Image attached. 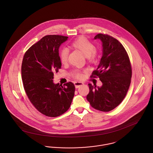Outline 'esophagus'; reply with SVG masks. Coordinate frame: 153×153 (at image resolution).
Instances as JSON below:
<instances>
[{"mask_svg":"<svg viewBox=\"0 0 153 153\" xmlns=\"http://www.w3.org/2000/svg\"><path fill=\"white\" fill-rule=\"evenodd\" d=\"M74 85H75L76 88H78L80 86L83 85H84V83H83V82H81L75 81V82H74Z\"/></svg>","mask_w":153,"mask_h":153,"instance_id":"1","label":"esophagus"}]
</instances>
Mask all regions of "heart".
I'll use <instances>...</instances> for the list:
<instances>
[{"label": "heart", "instance_id": "heart-1", "mask_svg": "<svg viewBox=\"0 0 153 153\" xmlns=\"http://www.w3.org/2000/svg\"><path fill=\"white\" fill-rule=\"evenodd\" d=\"M70 47L81 51L87 58L89 63H95L97 59V52L95 50L94 45L91 43L85 37L81 36L74 40L70 44ZM59 59L62 64H66L68 62V51L65 49H62L59 53ZM72 76L77 79H81L82 74L79 70H75L72 72Z\"/></svg>", "mask_w": 153, "mask_h": 153}]
</instances>
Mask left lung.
<instances>
[{"mask_svg": "<svg viewBox=\"0 0 153 153\" xmlns=\"http://www.w3.org/2000/svg\"><path fill=\"white\" fill-rule=\"evenodd\" d=\"M94 39L102 41L103 53L91 78L98 77L102 85L97 87L89 84L87 99L94 108L108 112L120 105L127 95L132 76L131 62L124 47L115 38L98 33Z\"/></svg>", "mask_w": 153, "mask_h": 153, "instance_id": "left-lung-1", "label": "left lung"}]
</instances>
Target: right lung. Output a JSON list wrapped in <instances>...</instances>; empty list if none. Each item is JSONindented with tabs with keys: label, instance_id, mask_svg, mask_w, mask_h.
I'll list each match as a JSON object with an SVG mask.
<instances>
[{
	"label": "right lung",
	"instance_id": "1",
	"mask_svg": "<svg viewBox=\"0 0 153 153\" xmlns=\"http://www.w3.org/2000/svg\"><path fill=\"white\" fill-rule=\"evenodd\" d=\"M62 35H46L30 46L22 61L24 89L32 105L50 117H58L69 108L75 94L71 82L55 84L53 74L61 68L59 48L68 39Z\"/></svg>",
	"mask_w": 153,
	"mask_h": 153
}]
</instances>
